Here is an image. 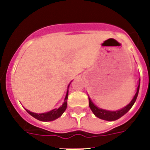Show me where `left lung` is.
Here are the masks:
<instances>
[{
	"instance_id": "1",
	"label": "left lung",
	"mask_w": 150,
	"mask_h": 150,
	"mask_svg": "<svg viewBox=\"0 0 150 150\" xmlns=\"http://www.w3.org/2000/svg\"><path fill=\"white\" fill-rule=\"evenodd\" d=\"M139 88H140V78L139 80V83H138V87L136 88V92L135 94L134 97H133L131 101L130 102L129 104H127V105L123 107L122 108L120 109V110H105V109L100 108L97 107L96 105L94 104L92 101H91V98L88 97V104H89V107L91 108V111L93 112V114L96 116L97 117H98L99 119H101V120H106V121H115L117 120L118 119L121 118L122 116H124L126 113L128 112V110H130L132 108V106L133 105V104L136 102V99H137L138 94H139Z\"/></svg>"
}]
</instances>
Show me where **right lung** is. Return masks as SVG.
<instances>
[{"mask_svg":"<svg viewBox=\"0 0 150 150\" xmlns=\"http://www.w3.org/2000/svg\"><path fill=\"white\" fill-rule=\"evenodd\" d=\"M72 82V81H71ZM71 82L69 83V84L68 85L67 87V91L66 96H65L64 100V103L59 108H55L53 110H50L48 112H46V113H42V114H36V113H33V112H30L29 110L25 109L26 111L30 114V116H32L33 117H34L36 120H40V121L42 122H50L53 121V120H56L59 117H60L63 114L64 112L66 110L67 107V98H68V91H69V87L70 85Z\"/></svg>","mask_w":150,"mask_h":150,"instance_id":"right-lung-1","label":"right lung"}]
</instances>
